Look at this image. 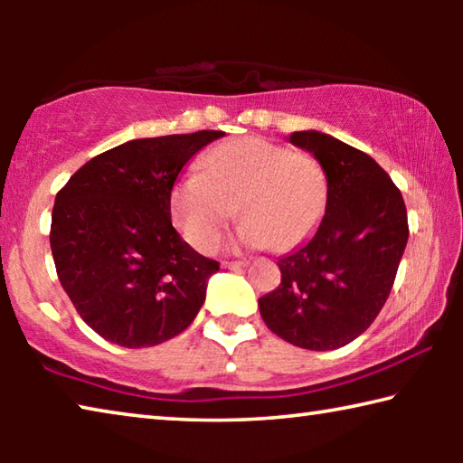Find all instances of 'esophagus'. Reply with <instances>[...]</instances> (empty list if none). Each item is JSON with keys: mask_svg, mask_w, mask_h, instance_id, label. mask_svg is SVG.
<instances>
[{"mask_svg": "<svg viewBox=\"0 0 463 463\" xmlns=\"http://www.w3.org/2000/svg\"><path fill=\"white\" fill-rule=\"evenodd\" d=\"M249 261L247 260H239V261H222V268L224 269H241V268H245Z\"/></svg>", "mask_w": 463, "mask_h": 463, "instance_id": "esophagus-1", "label": "esophagus"}]
</instances>
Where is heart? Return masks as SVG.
<instances>
[{"instance_id":"heart-1","label":"heart","mask_w":463,"mask_h":463,"mask_svg":"<svg viewBox=\"0 0 463 463\" xmlns=\"http://www.w3.org/2000/svg\"><path fill=\"white\" fill-rule=\"evenodd\" d=\"M326 174L315 155L260 137L218 145L203 155L202 174L171 190V214L194 249L218 247L234 206L242 221L237 242L289 250L307 241L326 206Z\"/></svg>"}]
</instances>
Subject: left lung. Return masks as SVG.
<instances>
[{"instance_id":"obj_1","label":"left lung","mask_w":463,"mask_h":463,"mask_svg":"<svg viewBox=\"0 0 463 463\" xmlns=\"http://www.w3.org/2000/svg\"><path fill=\"white\" fill-rule=\"evenodd\" d=\"M326 174V208L317 232L278 261L281 284L260 298L271 333L310 351L357 339L386 304L409 221L402 194L370 155L318 130L289 135Z\"/></svg>"}]
</instances>
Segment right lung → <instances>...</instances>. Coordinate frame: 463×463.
<instances>
[{"instance_id": "obj_1", "label": "right lung", "mask_w": 463, "mask_h": 463, "mask_svg": "<svg viewBox=\"0 0 463 463\" xmlns=\"http://www.w3.org/2000/svg\"><path fill=\"white\" fill-rule=\"evenodd\" d=\"M222 130L128 140L93 156L57 194L51 250L83 323L120 347L185 331L221 269L171 224L179 171Z\"/></svg>"}]
</instances>
